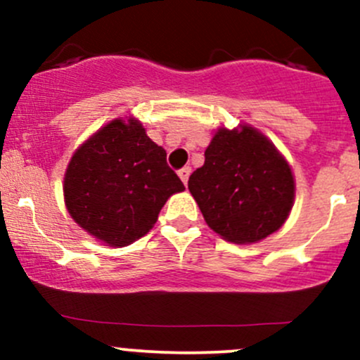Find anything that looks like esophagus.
Returning a JSON list of instances; mask_svg holds the SVG:
<instances>
[{
    "label": "esophagus",
    "instance_id": "1",
    "mask_svg": "<svg viewBox=\"0 0 360 360\" xmlns=\"http://www.w3.org/2000/svg\"><path fill=\"white\" fill-rule=\"evenodd\" d=\"M177 174H179L181 181H183L184 184H188V179H190V174H191V167H183Z\"/></svg>",
    "mask_w": 360,
    "mask_h": 360
}]
</instances>
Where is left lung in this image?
Wrapping results in <instances>:
<instances>
[{"mask_svg":"<svg viewBox=\"0 0 360 360\" xmlns=\"http://www.w3.org/2000/svg\"><path fill=\"white\" fill-rule=\"evenodd\" d=\"M207 224L224 240L249 244L284 224L294 200L288 162L252 127L221 129L188 181Z\"/></svg>","mask_w":360,"mask_h":360,"instance_id":"obj_1","label":"left lung"}]
</instances>
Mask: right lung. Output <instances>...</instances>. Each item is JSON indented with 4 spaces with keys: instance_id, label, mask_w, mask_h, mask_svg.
Returning <instances> with one entry per match:
<instances>
[{
    "instance_id": "right-lung-1",
    "label": "right lung",
    "mask_w": 360,
    "mask_h": 360,
    "mask_svg": "<svg viewBox=\"0 0 360 360\" xmlns=\"http://www.w3.org/2000/svg\"><path fill=\"white\" fill-rule=\"evenodd\" d=\"M183 190L165 150L137 120H112L94 134L72 155L64 177L72 219L112 248L146 235L167 198Z\"/></svg>"
}]
</instances>
